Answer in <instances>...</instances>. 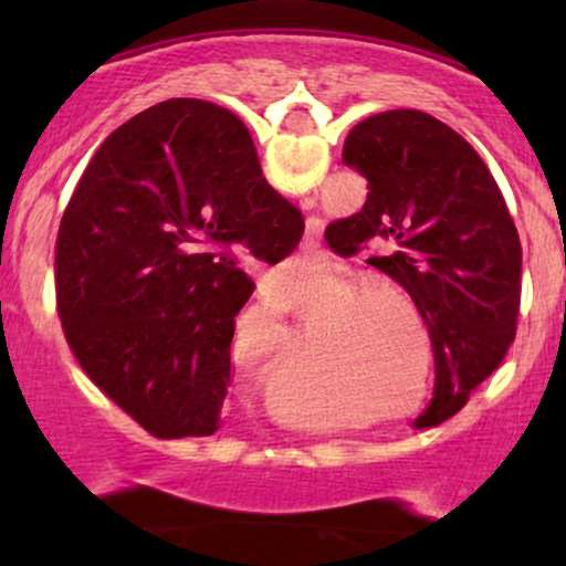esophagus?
I'll return each instance as SVG.
<instances>
[{
  "label": "esophagus",
  "instance_id": "34e87169",
  "mask_svg": "<svg viewBox=\"0 0 566 566\" xmlns=\"http://www.w3.org/2000/svg\"><path fill=\"white\" fill-rule=\"evenodd\" d=\"M301 207H303V210H308V207H314V199H311V197H303V199H301ZM308 237H311V239H314V237L319 239V229H311V231H308Z\"/></svg>",
  "mask_w": 566,
  "mask_h": 566
}]
</instances>
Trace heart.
<instances>
[{
  "instance_id": "heart-1",
  "label": "heart",
  "mask_w": 566,
  "mask_h": 566,
  "mask_svg": "<svg viewBox=\"0 0 566 566\" xmlns=\"http://www.w3.org/2000/svg\"><path fill=\"white\" fill-rule=\"evenodd\" d=\"M361 279L340 274L329 287V295H352L333 308V319H343L337 329L335 359L340 367L354 369L356 375L367 378L375 386H382L394 396H407L418 380L420 346L412 324L397 304L409 316L418 314V305L405 290L394 284H365ZM396 302L395 306L390 303ZM428 380V356L423 359V378L420 391H426ZM423 401V394H420Z\"/></svg>"
}]
</instances>
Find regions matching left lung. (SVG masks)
I'll return each mask as SVG.
<instances>
[{
    "label": "left lung",
    "mask_w": 566,
    "mask_h": 566,
    "mask_svg": "<svg viewBox=\"0 0 566 566\" xmlns=\"http://www.w3.org/2000/svg\"><path fill=\"white\" fill-rule=\"evenodd\" d=\"M343 161L367 178L356 216L329 226L337 255L405 287L437 356L431 405L415 426H439L503 365L522 305V242L490 167L437 116L394 108L348 133Z\"/></svg>",
    "instance_id": "8db88e82"
}]
</instances>
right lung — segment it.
<instances>
[{"label": "right lung", "instance_id": "right-lung-1", "mask_svg": "<svg viewBox=\"0 0 566 566\" xmlns=\"http://www.w3.org/2000/svg\"><path fill=\"white\" fill-rule=\"evenodd\" d=\"M303 216L265 184L244 122L172 97L116 127L55 242V305L90 380L157 439L210 437L231 386L242 258L279 263Z\"/></svg>", "mask_w": 566, "mask_h": 566}]
</instances>
